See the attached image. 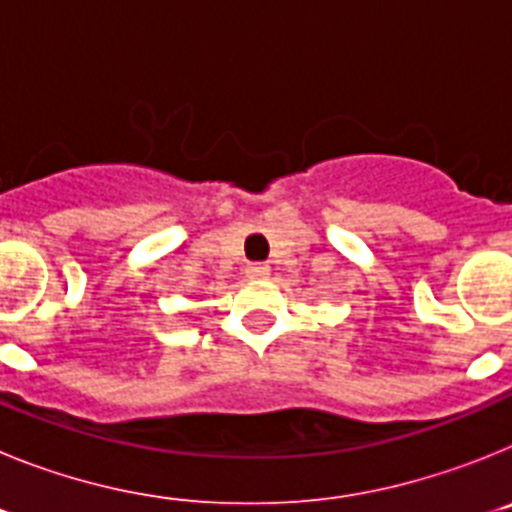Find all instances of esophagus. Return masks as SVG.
<instances>
[{"label": "esophagus", "instance_id": "1", "mask_svg": "<svg viewBox=\"0 0 512 512\" xmlns=\"http://www.w3.org/2000/svg\"><path fill=\"white\" fill-rule=\"evenodd\" d=\"M269 264H248L246 266V277L248 279H266L269 277Z\"/></svg>", "mask_w": 512, "mask_h": 512}]
</instances>
